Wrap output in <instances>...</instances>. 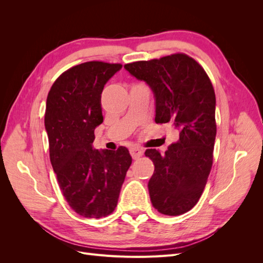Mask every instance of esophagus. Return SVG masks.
<instances>
[{
    "instance_id": "34e87169",
    "label": "esophagus",
    "mask_w": 263,
    "mask_h": 263,
    "mask_svg": "<svg viewBox=\"0 0 263 263\" xmlns=\"http://www.w3.org/2000/svg\"><path fill=\"white\" fill-rule=\"evenodd\" d=\"M129 153H130V156L133 157V159H135V160H136V159H138L139 157L142 156V154H144V151H142L138 147H133V148H130Z\"/></svg>"
}]
</instances>
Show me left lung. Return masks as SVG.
<instances>
[{
  "label": "left lung",
  "mask_w": 263,
  "mask_h": 263,
  "mask_svg": "<svg viewBox=\"0 0 263 263\" xmlns=\"http://www.w3.org/2000/svg\"><path fill=\"white\" fill-rule=\"evenodd\" d=\"M124 68L153 91L156 123H172L180 132L179 140L164 154L146 150L155 164L148 182L151 203L164 215L186 213L200 200L213 163L216 98L210 78L184 53Z\"/></svg>",
  "instance_id": "1"
}]
</instances>
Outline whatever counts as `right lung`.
Wrapping results in <instances>:
<instances>
[{"label":"right lung","mask_w":263,"mask_h":263,"mask_svg":"<svg viewBox=\"0 0 263 263\" xmlns=\"http://www.w3.org/2000/svg\"><path fill=\"white\" fill-rule=\"evenodd\" d=\"M122 67L81 63L63 72L47 97L45 128L52 169L71 209L86 218L113 213L132 164L126 147L114 151L93 147L94 130L103 123L102 91Z\"/></svg>","instance_id":"obj_1"}]
</instances>
